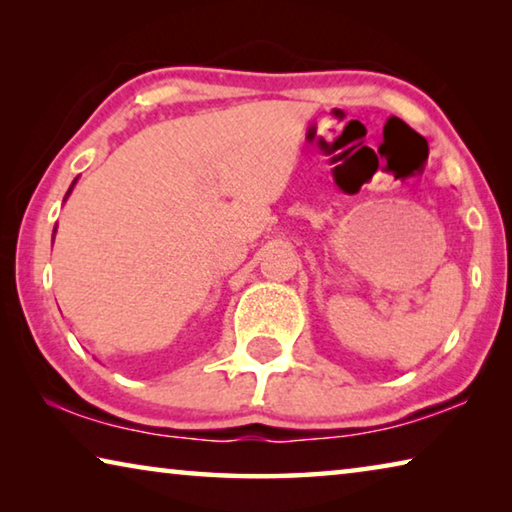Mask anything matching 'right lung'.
<instances>
[{"label":"right lung","mask_w":512,"mask_h":512,"mask_svg":"<svg viewBox=\"0 0 512 512\" xmlns=\"http://www.w3.org/2000/svg\"><path fill=\"white\" fill-rule=\"evenodd\" d=\"M74 185H76V180H74V183H72V187H69V189H67V196H69V194H72V189H74ZM67 196H65V198H67ZM54 232H56V230H54Z\"/></svg>","instance_id":"obj_1"}]
</instances>
